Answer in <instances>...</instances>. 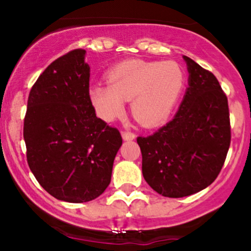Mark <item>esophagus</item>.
<instances>
[{
	"instance_id": "1",
	"label": "esophagus",
	"mask_w": 251,
	"mask_h": 251,
	"mask_svg": "<svg viewBox=\"0 0 251 251\" xmlns=\"http://www.w3.org/2000/svg\"><path fill=\"white\" fill-rule=\"evenodd\" d=\"M121 136H123L124 141H132L136 138V135L133 132H131V131H123Z\"/></svg>"
}]
</instances>
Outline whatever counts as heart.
Here are the masks:
<instances>
[{"instance_id": "obj_1", "label": "heart", "mask_w": 251, "mask_h": 251, "mask_svg": "<svg viewBox=\"0 0 251 251\" xmlns=\"http://www.w3.org/2000/svg\"><path fill=\"white\" fill-rule=\"evenodd\" d=\"M108 83L95 82L88 96L104 121L120 118L131 100V114L146 127L163 124L171 115L186 85L183 69L175 62L126 60L107 73Z\"/></svg>"}]
</instances>
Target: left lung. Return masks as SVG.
<instances>
[{"label":"left lung","mask_w":251,"mask_h":251,"mask_svg":"<svg viewBox=\"0 0 251 251\" xmlns=\"http://www.w3.org/2000/svg\"><path fill=\"white\" fill-rule=\"evenodd\" d=\"M188 87L176 115L148 137H138L142 174L164 197L198 193L216 179L229 143L228 102L212 73L183 55Z\"/></svg>","instance_id":"1"}]
</instances>
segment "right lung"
Segmentation results:
<instances>
[{
  "label": "right lung",
  "mask_w": 251,
  "mask_h": 251,
  "mask_svg": "<svg viewBox=\"0 0 251 251\" xmlns=\"http://www.w3.org/2000/svg\"><path fill=\"white\" fill-rule=\"evenodd\" d=\"M74 50L48 65L30 91L24 119L29 168L50 196L85 203L109 186L120 132L96 116L90 65Z\"/></svg>",
  "instance_id": "1"
}]
</instances>
